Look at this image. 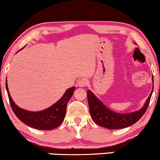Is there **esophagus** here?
I'll return each instance as SVG.
<instances>
[{
    "label": "esophagus",
    "instance_id": "1",
    "mask_svg": "<svg viewBox=\"0 0 160 160\" xmlns=\"http://www.w3.org/2000/svg\"><path fill=\"white\" fill-rule=\"evenodd\" d=\"M87 84H88V82H87V80H86V79H81V80H79L78 82V86H80V87H85L87 86Z\"/></svg>",
    "mask_w": 160,
    "mask_h": 160
}]
</instances>
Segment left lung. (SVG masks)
<instances>
[{
    "label": "left lung",
    "mask_w": 160,
    "mask_h": 160,
    "mask_svg": "<svg viewBox=\"0 0 160 160\" xmlns=\"http://www.w3.org/2000/svg\"><path fill=\"white\" fill-rule=\"evenodd\" d=\"M153 80V78H152ZM153 86L144 106L140 110L128 114H118L108 109L95 97L90 90L87 91L90 114L95 123L108 129H120L134 124L146 112L150 102Z\"/></svg>",
    "instance_id": "1"
}]
</instances>
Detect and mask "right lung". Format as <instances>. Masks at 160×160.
I'll return each instance as SVG.
<instances>
[{
    "instance_id": "1",
    "label": "right lung",
    "mask_w": 160,
    "mask_h": 160,
    "mask_svg": "<svg viewBox=\"0 0 160 160\" xmlns=\"http://www.w3.org/2000/svg\"><path fill=\"white\" fill-rule=\"evenodd\" d=\"M6 88L10 106L16 117L26 125L39 130H52L61 124L65 118L68 100L72 98L76 88L75 87L68 88L56 103L47 109L38 112H32L19 108L13 102L8 89L7 82H6Z\"/></svg>"
}]
</instances>
